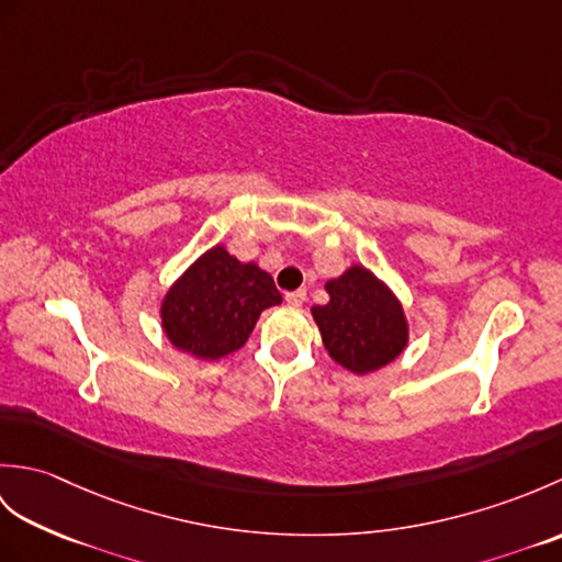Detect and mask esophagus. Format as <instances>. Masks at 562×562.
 Masks as SVG:
<instances>
[{"label": "esophagus", "mask_w": 562, "mask_h": 562, "mask_svg": "<svg viewBox=\"0 0 562 562\" xmlns=\"http://www.w3.org/2000/svg\"><path fill=\"white\" fill-rule=\"evenodd\" d=\"M284 300H288L290 306H302L306 302V292L304 290H294L284 294Z\"/></svg>", "instance_id": "esophagus-1"}]
</instances>
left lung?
<instances>
[{
	"label": "left lung",
	"instance_id": "left-lung-1",
	"mask_svg": "<svg viewBox=\"0 0 562 562\" xmlns=\"http://www.w3.org/2000/svg\"><path fill=\"white\" fill-rule=\"evenodd\" d=\"M328 304L314 306L312 316L324 348L352 374L386 367L408 345V321L401 302L372 270L352 266L326 282Z\"/></svg>",
	"mask_w": 562,
	"mask_h": 562
}]
</instances>
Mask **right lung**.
<instances>
[{"mask_svg": "<svg viewBox=\"0 0 562 562\" xmlns=\"http://www.w3.org/2000/svg\"><path fill=\"white\" fill-rule=\"evenodd\" d=\"M280 302L282 294L266 270L214 246L166 292L161 326L176 350L220 360L244 348L258 316Z\"/></svg>", "mask_w": 562, "mask_h": 562, "instance_id": "add662e5", "label": "right lung"}]
</instances>
